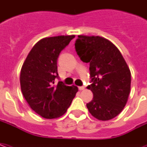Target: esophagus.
<instances>
[{"label": "esophagus", "mask_w": 147, "mask_h": 147, "mask_svg": "<svg viewBox=\"0 0 147 147\" xmlns=\"http://www.w3.org/2000/svg\"><path fill=\"white\" fill-rule=\"evenodd\" d=\"M84 89H85V86H79V90H83Z\"/></svg>", "instance_id": "1"}]
</instances>
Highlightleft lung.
<instances>
[{
	"label": "left lung",
	"mask_w": 147,
	"mask_h": 147,
	"mask_svg": "<svg viewBox=\"0 0 147 147\" xmlns=\"http://www.w3.org/2000/svg\"><path fill=\"white\" fill-rule=\"evenodd\" d=\"M81 61L90 63L91 84L86 88L93 92L86 104L96 119L109 120L121 113L131 90V71L117 46L99 36L79 35L75 43Z\"/></svg>",
	"instance_id": "8db88e82"
}]
</instances>
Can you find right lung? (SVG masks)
Masks as SVG:
<instances>
[{"label": "right lung", "mask_w": 147, "mask_h": 147, "mask_svg": "<svg viewBox=\"0 0 147 147\" xmlns=\"http://www.w3.org/2000/svg\"><path fill=\"white\" fill-rule=\"evenodd\" d=\"M75 35L41 39L31 49L20 71V86L24 98L36 113L46 119L64 115L78 91L76 86L59 81L57 59Z\"/></svg>", "instance_id": "obj_1"}]
</instances>
